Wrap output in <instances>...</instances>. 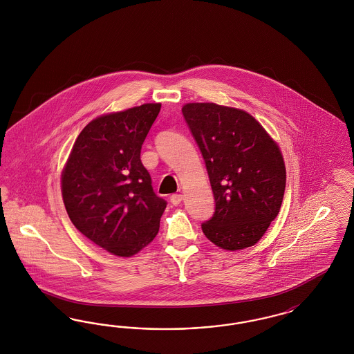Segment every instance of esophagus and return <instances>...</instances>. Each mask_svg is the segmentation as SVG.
Masks as SVG:
<instances>
[{
    "label": "esophagus",
    "mask_w": 354,
    "mask_h": 354,
    "mask_svg": "<svg viewBox=\"0 0 354 354\" xmlns=\"http://www.w3.org/2000/svg\"><path fill=\"white\" fill-rule=\"evenodd\" d=\"M182 200H183V195H180V194H175V195H172L170 197L171 204L172 205H179L180 203H182Z\"/></svg>",
    "instance_id": "34e87169"
}]
</instances>
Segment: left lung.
<instances>
[{
    "label": "left lung",
    "mask_w": 354,
    "mask_h": 354,
    "mask_svg": "<svg viewBox=\"0 0 354 354\" xmlns=\"http://www.w3.org/2000/svg\"><path fill=\"white\" fill-rule=\"evenodd\" d=\"M182 112L205 162L216 201L203 232L223 250L254 245L282 204L286 170L280 149L245 111L188 103Z\"/></svg>",
    "instance_id": "left-lung-1"
}]
</instances>
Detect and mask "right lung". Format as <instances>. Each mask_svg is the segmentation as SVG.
Masks as SVG:
<instances>
[{
    "label": "right lung",
    "mask_w": 354,
    "mask_h": 354,
    "mask_svg": "<svg viewBox=\"0 0 354 354\" xmlns=\"http://www.w3.org/2000/svg\"><path fill=\"white\" fill-rule=\"evenodd\" d=\"M159 111V103H147L88 122L62 171L69 218L86 238L116 257H132L150 243L167 205L154 194L140 159Z\"/></svg>",
    "instance_id": "right-lung-1"
}]
</instances>
